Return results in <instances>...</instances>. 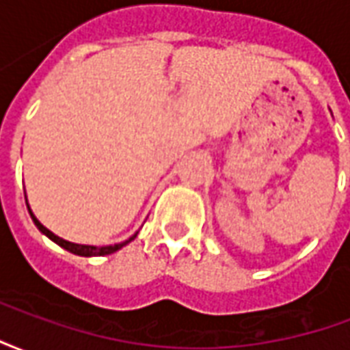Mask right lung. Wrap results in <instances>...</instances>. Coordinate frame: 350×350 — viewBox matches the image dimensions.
<instances>
[{
    "mask_svg": "<svg viewBox=\"0 0 350 350\" xmlns=\"http://www.w3.org/2000/svg\"><path fill=\"white\" fill-rule=\"evenodd\" d=\"M26 204H27V197H26ZM27 212H29V215H31L35 227L39 228L42 234L49 236L50 240H52L54 243H57L59 247H64V250H67L69 253H72V255H79V257H105V255L116 253L118 250H122L123 245H127L129 242H133V240H135L138 234V232H135V234L131 236L129 240H125V242H120V243H114V245H100V247H97V245H84V243L69 242V240H64V238H59V236L54 234L52 230H49V228L42 225L41 221L35 217L33 212H31V208H29V204H27Z\"/></svg>",
    "mask_w": 350,
    "mask_h": 350,
    "instance_id": "obj_1",
    "label": "right lung"
}]
</instances>
